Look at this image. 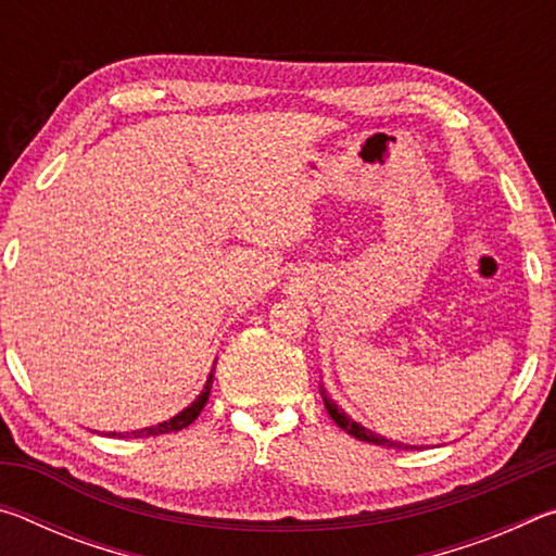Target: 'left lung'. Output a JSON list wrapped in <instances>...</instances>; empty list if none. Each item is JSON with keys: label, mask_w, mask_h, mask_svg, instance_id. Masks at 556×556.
<instances>
[{"label": "left lung", "mask_w": 556, "mask_h": 556, "mask_svg": "<svg viewBox=\"0 0 556 556\" xmlns=\"http://www.w3.org/2000/svg\"><path fill=\"white\" fill-rule=\"evenodd\" d=\"M321 397H324L326 409H328V414H331V419L336 421V425L341 427L343 431H348V434H351V437H355L357 441H368V444H378V446H388V448H419V446L402 444V441H392V439H388V437L375 434L372 429L363 427L361 421H355V419L348 417V414H345L343 409H338V404H336L331 397H328L326 390H324V384H321Z\"/></svg>", "instance_id": "obj_1"}]
</instances>
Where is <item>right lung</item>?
Segmentation results:
<instances>
[{
    "instance_id": "right-lung-1",
    "label": "right lung",
    "mask_w": 556,
    "mask_h": 556,
    "mask_svg": "<svg viewBox=\"0 0 556 556\" xmlns=\"http://www.w3.org/2000/svg\"><path fill=\"white\" fill-rule=\"evenodd\" d=\"M213 370L208 375V380H205L199 397L188 404L186 409L174 414V417L168 421H159V425H154V427H144V429H137V431H108V437H119V439H137L139 437V439H142V437H159V434H168V431L186 429L195 417H199L201 409L205 407V402H208V394H211V388H213Z\"/></svg>"
}]
</instances>
